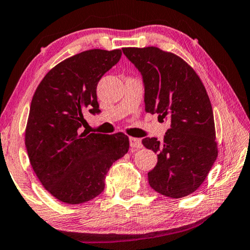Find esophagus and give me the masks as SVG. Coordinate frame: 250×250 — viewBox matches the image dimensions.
Segmentation results:
<instances>
[{
  "instance_id": "obj_1",
  "label": "esophagus",
  "mask_w": 250,
  "mask_h": 250,
  "mask_svg": "<svg viewBox=\"0 0 250 250\" xmlns=\"http://www.w3.org/2000/svg\"><path fill=\"white\" fill-rule=\"evenodd\" d=\"M129 143H130V147H131V148H135V149L143 148L142 140H140L139 138H135V137H130Z\"/></svg>"
}]
</instances>
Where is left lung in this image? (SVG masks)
I'll list each match as a JSON object with an SVG mask.
<instances>
[{
  "instance_id": "1",
  "label": "left lung",
  "mask_w": 250,
  "mask_h": 250,
  "mask_svg": "<svg viewBox=\"0 0 250 250\" xmlns=\"http://www.w3.org/2000/svg\"><path fill=\"white\" fill-rule=\"evenodd\" d=\"M124 54L142 73L145 110L170 122L162 142L143 139L157 153L149 186L161 195L182 198L205 181L219 148L212 105L202 80L180 56L159 47H125Z\"/></svg>"
}]
</instances>
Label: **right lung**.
<instances>
[{
	"label": "right lung",
	"mask_w": 250,
	"mask_h": 250,
	"mask_svg": "<svg viewBox=\"0 0 250 250\" xmlns=\"http://www.w3.org/2000/svg\"><path fill=\"white\" fill-rule=\"evenodd\" d=\"M121 50H89L60 62L46 73L31 100L24 144L31 167L50 194L83 204L104 190L111 165L129 149L128 136L80 130L87 112L98 113L100 79Z\"/></svg>",
	"instance_id": "right-lung-1"
}]
</instances>
